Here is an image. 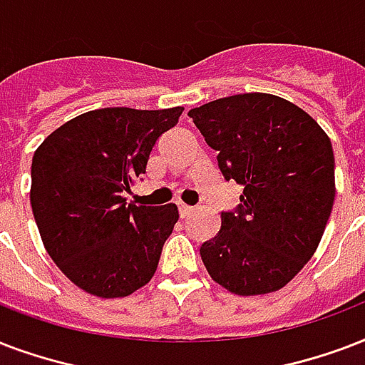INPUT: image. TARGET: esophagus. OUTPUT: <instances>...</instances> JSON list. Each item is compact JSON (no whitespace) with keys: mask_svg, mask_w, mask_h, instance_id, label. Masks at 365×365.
Returning <instances> with one entry per match:
<instances>
[{"mask_svg":"<svg viewBox=\"0 0 365 365\" xmlns=\"http://www.w3.org/2000/svg\"><path fill=\"white\" fill-rule=\"evenodd\" d=\"M196 211V207H192V205H186V203H179V213L180 217L185 219V217H188V215H192Z\"/></svg>","mask_w":365,"mask_h":365,"instance_id":"esophagus-1","label":"esophagus"}]
</instances>
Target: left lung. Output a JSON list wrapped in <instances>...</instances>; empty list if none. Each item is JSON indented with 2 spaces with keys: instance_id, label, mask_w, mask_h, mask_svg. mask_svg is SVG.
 Segmentation results:
<instances>
[{
  "instance_id": "8db88e82",
  "label": "left lung",
  "mask_w": 365,
  "mask_h": 365,
  "mask_svg": "<svg viewBox=\"0 0 365 365\" xmlns=\"http://www.w3.org/2000/svg\"><path fill=\"white\" fill-rule=\"evenodd\" d=\"M219 152L222 177L244 186L236 213L200 247L209 276L234 295H267L318 250L335 200L331 140L318 121L276 95L244 93L188 112Z\"/></svg>"
}]
</instances>
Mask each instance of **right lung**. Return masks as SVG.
I'll use <instances>...</instances> for the list:
<instances>
[{
  "label": "right lung",
  "mask_w": 365,
  "mask_h": 365,
  "mask_svg": "<svg viewBox=\"0 0 365 365\" xmlns=\"http://www.w3.org/2000/svg\"><path fill=\"white\" fill-rule=\"evenodd\" d=\"M182 106L101 108L51 133L32 158L30 203L45 250L89 295H131L156 272L179 209L127 203L154 144Z\"/></svg>",
  "instance_id": "add662e5"
}]
</instances>
